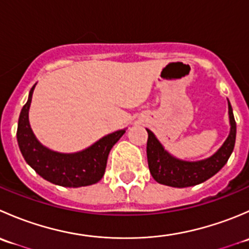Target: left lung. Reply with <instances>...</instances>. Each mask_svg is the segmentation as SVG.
Masks as SVG:
<instances>
[{
	"instance_id": "8db88e82",
	"label": "left lung",
	"mask_w": 249,
	"mask_h": 249,
	"mask_svg": "<svg viewBox=\"0 0 249 249\" xmlns=\"http://www.w3.org/2000/svg\"><path fill=\"white\" fill-rule=\"evenodd\" d=\"M230 132L219 149L211 157L196 161L178 159L167 152L154 134L147 129V158L149 171L158 183L173 188H187L210 179L229 160L236 140V123L228 100Z\"/></svg>"
}]
</instances>
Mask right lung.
I'll return each mask as SVG.
<instances>
[{
    "label": "right lung",
    "mask_w": 249,
    "mask_h": 249,
    "mask_svg": "<svg viewBox=\"0 0 249 249\" xmlns=\"http://www.w3.org/2000/svg\"><path fill=\"white\" fill-rule=\"evenodd\" d=\"M35 87L36 84L30 90L29 99L20 112L18 122V144L25 161L53 184L79 188L97 183L105 175L110 149L126 129L106 135L80 152L60 153L49 149L37 140L29 122Z\"/></svg>",
    "instance_id": "add662e5"
}]
</instances>
